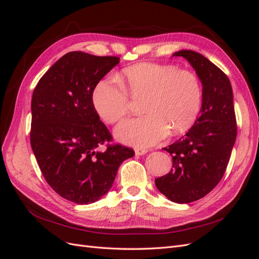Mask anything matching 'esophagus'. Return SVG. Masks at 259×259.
Segmentation results:
<instances>
[{
	"instance_id": "obj_1",
	"label": "esophagus",
	"mask_w": 259,
	"mask_h": 259,
	"mask_svg": "<svg viewBox=\"0 0 259 259\" xmlns=\"http://www.w3.org/2000/svg\"><path fill=\"white\" fill-rule=\"evenodd\" d=\"M147 152H148L147 149H142V148H136L135 149V154L136 155H143V154H145Z\"/></svg>"
}]
</instances>
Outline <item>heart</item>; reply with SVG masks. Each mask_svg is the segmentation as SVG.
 <instances>
[{
    "label": "heart",
    "instance_id": "b5f03b06",
    "mask_svg": "<svg viewBox=\"0 0 259 259\" xmlns=\"http://www.w3.org/2000/svg\"><path fill=\"white\" fill-rule=\"evenodd\" d=\"M121 82L106 77L93 92V106L108 124L124 119L130 112V97L145 98V115L122 122L115 130L121 142L137 146H153L169 132L179 135L197 120L202 104V88L198 76L173 65L146 62L123 70Z\"/></svg>",
    "mask_w": 259,
    "mask_h": 259
}]
</instances>
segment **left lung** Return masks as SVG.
Instances as JSON below:
<instances>
[{"label": "left lung", "mask_w": 259, "mask_h": 259, "mask_svg": "<svg viewBox=\"0 0 259 259\" xmlns=\"http://www.w3.org/2000/svg\"><path fill=\"white\" fill-rule=\"evenodd\" d=\"M202 82V109L187 134L164 148L173 159L168 174L155 178L159 191L176 203L205 197L221 182L237 138L231 84L213 62L193 51H179Z\"/></svg>", "instance_id": "obj_1"}]
</instances>
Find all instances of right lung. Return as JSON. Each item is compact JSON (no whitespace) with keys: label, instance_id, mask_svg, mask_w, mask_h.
Wrapping results in <instances>:
<instances>
[{"label":"right lung","instance_id":"right-lung-1","mask_svg":"<svg viewBox=\"0 0 259 259\" xmlns=\"http://www.w3.org/2000/svg\"><path fill=\"white\" fill-rule=\"evenodd\" d=\"M120 62L116 56L70 52L45 72L31 101L30 143L46 182L60 197L90 204L110 189L132 148L111 144L92 95ZM105 144L104 152L99 150Z\"/></svg>","mask_w":259,"mask_h":259}]
</instances>
